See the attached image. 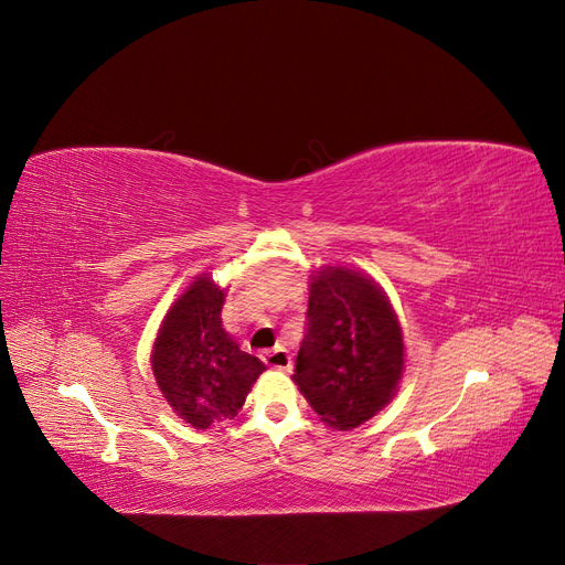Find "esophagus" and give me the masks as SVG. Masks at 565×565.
<instances>
[{
    "label": "esophagus",
    "mask_w": 565,
    "mask_h": 565,
    "mask_svg": "<svg viewBox=\"0 0 565 565\" xmlns=\"http://www.w3.org/2000/svg\"><path fill=\"white\" fill-rule=\"evenodd\" d=\"M262 361L268 367H273V370H289V367H292V361H289V353L282 347L273 349V351H264L262 353Z\"/></svg>",
    "instance_id": "1"
}]
</instances>
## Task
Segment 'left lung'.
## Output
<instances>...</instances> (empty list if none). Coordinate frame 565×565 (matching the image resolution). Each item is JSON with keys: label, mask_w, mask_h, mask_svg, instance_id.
Returning a JSON list of instances; mask_svg holds the SVG:
<instances>
[{"label": "left lung", "mask_w": 565, "mask_h": 565, "mask_svg": "<svg viewBox=\"0 0 565 565\" xmlns=\"http://www.w3.org/2000/svg\"><path fill=\"white\" fill-rule=\"evenodd\" d=\"M306 318L309 332L292 380L324 426L351 431L398 393L405 370L401 320L380 282L339 264L311 273Z\"/></svg>", "instance_id": "8db88e82"}]
</instances>
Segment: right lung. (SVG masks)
Here are the masks:
<instances>
[{"label": "right lung", "instance_id": "add662e5", "mask_svg": "<svg viewBox=\"0 0 565 565\" xmlns=\"http://www.w3.org/2000/svg\"><path fill=\"white\" fill-rule=\"evenodd\" d=\"M226 289L228 285L214 282L212 273H200L169 306L150 351L162 398L200 431L241 413L266 370L221 324Z\"/></svg>", "mask_w": 565, "mask_h": 565}]
</instances>
